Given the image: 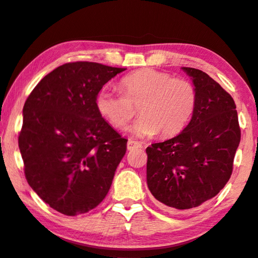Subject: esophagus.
I'll use <instances>...</instances> for the list:
<instances>
[{
    "label": "esophagus",
    "mask_w": 258,
    "mask_h": 258,
    "mask_svg": "<svg viewBox=\"0 0 258 258\" xmlns=\"http://www.w3.org/2000/svg\"><path fill=\"white\" fill-rule=\"evenodd\" d=\"M138 147H142V143L136 142V140H132V139H128V142H127V150L138 149Z\"/></svg>",
    "instance_id": "34e87169"
}]
</instances>
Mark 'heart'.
I'll return each instance as SVG.
<instances>
[{
	"instance_id": "heart-1",
	"label": "heart",
	"mask_w": 258,
	"mask_h": 258,
	"mask_svg": "<svg viewBox=\"0 0 258 258\" xmlns=\"http://www.w3.org/2000/svg\"><path fill=\"white\" fill-rule=\"evenodd\" d=\"M122 93L101 88L95 106L102 118L115 128H125L137 113L142 116L131 126L138 137H172L183 131L197 106V89L190 80L143 68L120 81Z\"/></svg>"
}]
</instances>
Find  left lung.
Here are the masks:
<instances>
[{"instance_id": "left-lung-1", "label": "left lung", "mask_w": 258, "mask_h": 258, "mask_svg": "<svg viewBox=\"0 0 258 258\" xmlns=\"http://www.w3.org/2000/svg\"><path fill=\"white\" fill-rule=\"evenodd\" d=\"M197 89V106L179 135L146 149L147 186L161 207L186 210L214 198L230 179L241 142L236 105L204 72L181 68Z\"/></svg>"}]
</instances>
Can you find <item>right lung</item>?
Listing matches in <instances>:
<instances>
[{
	"mask_svg": "<svg viewBox=\"0 0 258 258\" xmlns=\"http://www.w3.org/2000/svg\"><path fill=\"white\" fill-rule=\"evenodd\" d=\"M126 68L64 63L35 86L23 106L19 147L30 187L54 210L86 214L106 197L127 139L100 115L95 98Z\"/></svg>",
	"mask_w": 258,
	"mask_h": 258,
	"instance_id": "add662e5",
	"label": "right lung"
}]
</instances>
